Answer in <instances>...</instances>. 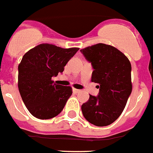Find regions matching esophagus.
I'll return each mask as SVG.
<instances>
[{
  "label": "esophagus",
  "mask_w": 153,
  "mask_h": 153,
  "mask_svg": "<svg viewBox=\"0 0 153 153\" xmlns=\"http://www.w3.org/2000/svg\"><path fill=\"white\" fill-rule=\"evenodd\" d=\"M73 91H74V93H79L80 92V90L76 89V88H73Z\"/></svg>",
  "instance_id": "obj_1"
}]
</instances>
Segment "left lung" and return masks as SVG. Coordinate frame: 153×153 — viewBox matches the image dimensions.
I'll return each mask as SVG.
<instances>
[{"mask_svg":"<svg viewBox=\"0 0 153 153\" xmlns=\"http://www.w3.org/2000/svg\"><path fill=\"white\" fill-rule=\"evenodd\" d=\"M80 52L94 68L91 81L99 84L98 96L90 94L89 100L82 104V112L90 123L107 126L121 115L131 94V62L115 47L104 43L86 47Z\"/></svg>","mask_w":153,"mask_h":153,"instance_id":"left-lung-1","label":"left lung"}]
</instances>
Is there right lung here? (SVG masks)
Masks as SVG:
<instances>
[{
  "label": "right lung",
  "mask_w": 153,
  "mask_h": 153,
  "mask_svg": "<svg viewBox=\"0 0 153 153\" xmlns=\"http://www.w3.org/2000/svg\"><path fill=\"white\" fill-rule=\"evenodd\" d=\"M78 50L42 43L23 56L18 65V87L25 105L34 117L50 119L62 111L73 89L54 83L52 77L63 72Z\"/></svg>",
  "instance_id": "obj_1"
}]
</instances>
